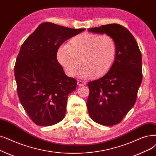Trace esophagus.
I'll return each mask as SVG.
<instances>
[{"mask_svg":"<svg viewBox=\"0 0 156 156\" xmlns=\"http://www.w3.org/2000/svg\"><path fill=\"white\" fill-rule=\"evenodd\" d=\"M77 84H78V85H79V86H83V85H85L86 84V83H85V82H84V81L79 80V81H78Z\"/></svg>","mask_w":156,"mask_h":156,"instance_id":"34e87169","label":"esophagus"}]
</instances>
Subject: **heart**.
Here are the masks:
<instances>
[{"label":"heart","instance_id":"b5f03b06","mask_svg":"<svg viewBox=\"0 0 156 156\" xmlns=\"http://www.w3.org/2000/svg\"><path fill=\"white\" fill-rule=\"evenodd\" d=\"M117 51L116 42L111 36L82 33L60 47L57 59L71 76L75 75L82 63L80 77H99L111 69Z\"/></svg>","mask_w":156,"mask_h":156}]
</instances>
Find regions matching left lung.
I'll return each instance as SVG.
<instances>
[{
	"label": "left lung",
	"instance_id": "obj_1",
	"mask_svg": "<svg viewBox=\"0 0 156 156\" xmlns=\"http://www.w3.org/2000/svg\"><path fill=\"white\" fill-rule=\"evenodd\" d=\"M89 32L111 36L115 41L116 59L101 78L88 83L87 107L96 123L112 126L119 123L133 107L142 82V57L136 39L117 23L90 28Z\"/></svg>",
	"mask_w": 156,
	"mask_h": 156
}]
</instances>
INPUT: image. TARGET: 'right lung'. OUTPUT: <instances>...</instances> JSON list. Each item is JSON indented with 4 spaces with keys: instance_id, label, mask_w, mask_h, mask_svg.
<instances>
[{
    "instance_id": "1",
    "label": "right lung",
    "mask_w": 156,
    "mask_h": 156,
    "mask_svg": "<svg viewBox=\"0 0 156 156\" xmlns=\"http://www.w3.org/2000/svg\"><path fill=\"white\" fill-rule=\"evenodd\" d=\"M85 30L46 22L22 45L15 66L18 96L36 125L52 126L64 118L67 97L77 81L66 75L57 53L66 41Z\"/></svg>"
}]
</instances>
